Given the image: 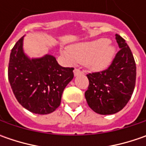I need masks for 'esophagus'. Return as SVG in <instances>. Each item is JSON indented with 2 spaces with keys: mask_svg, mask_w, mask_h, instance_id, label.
I'll return each instance as SVG.
<instances>
[{
  "mask_svg": "<svg viewBox=\"0 0 146 146\" xmlns=\"http://www.w3.org/2000/svg\"><path fill=\"white\" fill-rule=\"evenodd\" d=\"M80 74H82L81 70H79V69H75L74 70V75H75V76H78L79 75H80Z\"/></svg>",
  "mask_w": 146,
  "mask_h": 146,
  "instance_id": "34e87169",
  "label": "esophagus"
}]
</instances>
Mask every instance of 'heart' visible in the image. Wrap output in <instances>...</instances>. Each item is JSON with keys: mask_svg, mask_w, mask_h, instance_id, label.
Masks as SVG:
<instances>
[{"mask_svg": "<svg viewBox=\"0 0 146 146\" xmlns=\"http://www.w3.org/2000/svg\"><path fill=\"white\" fill-rule=\"evenodd\" d=\"M115 53V47L106 38L74 44L69 46L68 50L61 51V54L68 63L74 64L76 61L94 71L107 68Z\"/></svg>", "mask_w": 146, "mask_h": 146, "instance_id": "heart-1", "label": "heart"}]
</instances>
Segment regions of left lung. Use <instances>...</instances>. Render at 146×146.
Here are the masks:
<instances>
[{
    "label": "left lung",
    "instance_id": "left-lung-1",
    "mask_svg": "<svg viewBox=\"0 0 146 146\" xmlns=\"http://www.w3.org/2000/svg\"><path fill=\"white\" fill-rule=\"evenodd\" d=\"M120 50L108 69L87 75L89 85L85 92L88 105L100 115H113L123 109L132 97L136 84L137 67L125 40L116 34Z\"/></svg>",
    "mask_w": 146,
    "mask_h": 146
}]
</instances>
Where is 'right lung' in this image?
Masks as SVG:
<instances>
[{
  "mask_svg": "<svg viewBox=\"0 0 146 146\" xmlns=\"http://www.w3.org/2000/svg\"><path fill=\"white\" fill-rule=\"evenodd\" d=\"M23 40L24 36L19 39L10 53V86L25 109L38 115L50 114L60 106L63 90L74 77V68L61 66L51 54L29 58L23 50Z\"/></svg>",
  "mask_w": 146,
  "mask_h": 146,
  "instance_id": "obj_1",
  "label": "right lung"
}]
</instances>
